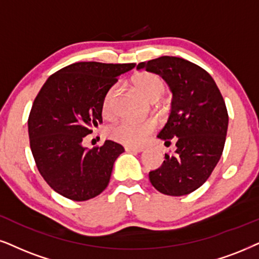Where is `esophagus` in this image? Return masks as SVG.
Returning <instances> with one entry per match:
<instances>
[{"label":"esophagus","mask_w":259,"mask_h":259,"mask_svg":"<svg viewBox=\"0 0 259 259\" xmlns=\"http://www.w3.org/2000/svg\"><path fill=\"white\" fill-rule=\"evenodd\" d=\"M125 150L130 153H141L143 152V148L142 147H125Z\"/></svg>","instance_id":"34e87169"}]
</instances>
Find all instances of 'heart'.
Here are the masks:
<instances>
[{"label": "heart", "mask_w": 259, "mask_h": 259, "mask_svg": "<svg viewBox=\"0 0 259 259\" xmlns=\"http://www.w3.org/2000/svg\"><path fill=\"white\" fill-rule=\"evenodd\" d=\"M134 86L137 91L145 96L147 99L155 101L165 93L166 83L158 74L141 73L133 80ZM118 93V86L113 84L104 94L101 100V112L105 118H112L116 113L114 100ZM155 123L152 119L146 120H132L124 119L107 127L106 135L114 142L127 147H140L146 142L147 137L154 132Z\"/></svg>", "instance_id": "1"}]
</instances>
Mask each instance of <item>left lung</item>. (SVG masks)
Here are the masks:
<instances>
[{
  "label": "left lung",
  "mask_w": 259,
  "mask_h": 259,
  "mask_svg": "<svg viewBox=\"0 0 259 259\" xmlns=\"http://www.w3.org/2000/svg\"><path fill=\"white\" fill-rule=\"evenodd\" d=\"M137 69L158 74L167 82L173 99L167 123L158 137L176 142L162 165L149 172V181L168 196L191 194L218 165L228 127L226 104L212 77L203 68L181 57L162 56L142 62Z\"/></svg>",
  "instance_id": "obj_1"
}]
</instances>
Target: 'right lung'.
Here are the masks:
<instances>
[{
    "label": "right lung",
    "mask_w": 259,
    "mask_h": 259,
    "mask_svg": "<svg viewBox=\"0 0 259 259\" xmlns=\"http://www.w3.org/2000/svg\"><path fill=\"white\" fill-rule=\"evenodd\" d=\"M135 65L77 62L42 84L28 117L29 146L39 173L57 194L87 201L109 185L113 163L124 148L106 140L88 149L82 140L103 123L105 92Z\"/></svg>",
    "instance_id": "1"
}]
</instances>
